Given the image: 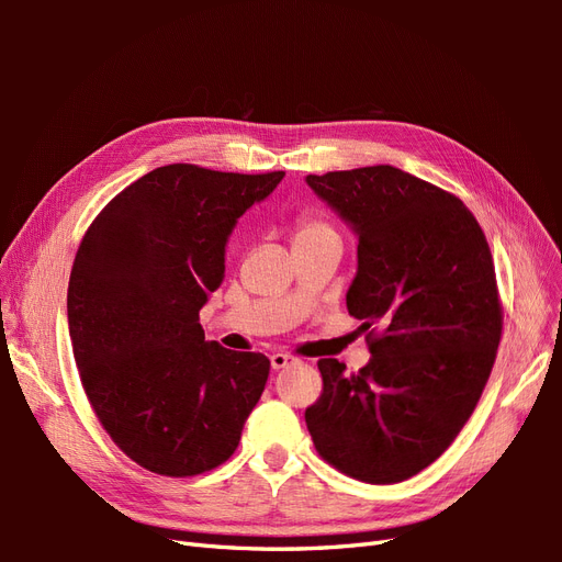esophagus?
<instances>
[{
    "mask_svg": "<svg viewBox=\"0 0 562 562\" xmlns=\"http://www.w3.org/2000/svg\"><path fill=\"white\" fill-rule=\"evenodd\" d=\"M291 363H295V359H293V356H288V353H274V356H271V368H274V370H281V368L291 366Z\"/></svg>",
    "mask_w": 562,
    "mask_h": 562,
    "instance_id": "34e87169",
    "label": "esophagus"
}]
</instances>
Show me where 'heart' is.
Returning <instances> with one entry per match:
<instances>
[{
    "label": "heart",
    "mask_w": 562,
    "mask_h": 562,
    "mask_svg": "<svg viewBox=\"0 0 562 562\" xmlns=\"http://www.w3.org/2000/svg\"><path fill=\"white\" fill-rule=\"evenodd\" d=\"M323 234H335V229L326 223V220H321L316 215H304L300 217V223L295 227V241L314 239V236H323Z\"/></svg>",
    "instance_id": "heart-1"
}]
</instances>
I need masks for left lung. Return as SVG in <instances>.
<instances>
[{
	"label": "left lung",
	"instance_id": "1",
	"mask_svg": "<svg viewBox=\"0 0 562 562\" xmlns=\"http://www.w3.org/2000/svg\"><path fill=\"white\" fill-rule=\"evenodd\" d=\"M307 184L359 236L347 310L370 330L372 356L353 375L321 359L323 391L304 422L337 471L401 483L448 450L483 394L502 339L495 262L462 199L401 168Z\"/></svg>",
	"mask_w": 562,
	"mask_h": 562
}]
</instances>
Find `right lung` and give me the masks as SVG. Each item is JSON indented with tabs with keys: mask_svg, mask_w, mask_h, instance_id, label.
<instances>
[{
	"mask_svg": "<svg viewBox=\"0 0 562 562\" xmlns=\"http://www.w3.org/2000/svg\"><path fill=\"white\" fill-rule=\"evenodd\" d=\"M283 171L168 164L128 184L83 234L67 323L103 429L143 469L187 479L234 454L269 359L206 342L199 312L225 279V246Z\"/></svg>",
	"mask_w": 562,
	"mask_h": 562,
	"instance_id": "obj_1",
	"label": "right lung"
}]
</instances>
